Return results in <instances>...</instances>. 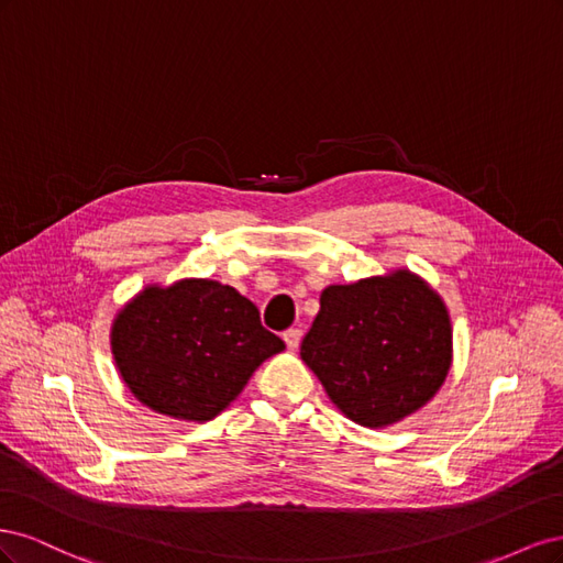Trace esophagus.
<instances>
[{
    "instance_id": "esophagus-1",
    "label": "esophagus",
    "mask_w": 563,
    "mask_h": 563,
    "mask_svg": "<svg viewBox=\"0 0 563 563\" xmlns=\"http://www.w3.org/2000/svg\"><path fill=\"white\" fill-rule=\"evenodd\" d=\"M300 329H288V331H284V343H286V347L288 350H298V345H300Z\"/></svg>"
}]
</instances>
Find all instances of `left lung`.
<instances>
[{
  "label": "left lung",
  "mask_w": 563,
  "mask_h": 563,
  "mask_svg": "<svg viewBox=\"0 0 563 563\" xmlns=\"http://www.w3.org/2000/svg\"><path fill=\"white\" fill-rule=\"evenodd\" d=\"M319 305L300 360L350 420L387 428L444 385L453 362L449 310L413 272L327 286Z\"/></svg>",
  "instance_id": "1"
}]
</instances>
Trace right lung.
Wrapping results in <instances>:
<instances>
[{"label":"right lung","mask_w":563,"mask_h":563,"mask_svg":"<svg viewBox=\"0 0 563 563\" xmlns=\"http://www.w3.org/2000/svg\"><path fill=\"white\" fill-rule=\"evenodd\" d=\"M110 345L135 399L192 422L225 411L253 371L286 347L249 298L213 279L145 286L114 317Z\"/></svg>","instance_id":"add662e5"}]
</instances>
